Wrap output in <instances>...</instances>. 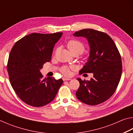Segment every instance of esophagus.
Segmentation results:
<instances>
[{
    "instance_id": "esophagus-1",
    "label": "esophagus",
    "mask_w": 133,
    "mask_h": 133,
    "mask_svg": "<svg viewBox=\"0 0 133 133\" xmlns=\"http://www.w3.org/2000/svg\"><path fill=\"white\" fill-rule=\"evenodd\" d=\"M63 80H64V81H67V80H71V78L63 77Z\"/></svg>"
}]
</instances>
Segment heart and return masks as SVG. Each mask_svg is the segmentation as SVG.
I'll return each mask as SVG.
<instances>
[{
  "instance_id": "1",
  "label": "heart",
  "mask_w": 133,
  "mask_h": 133,
  "mask_svg": "<svg viewBox=\"0 0 133 133\" xmlns=\"http://www.w3.org/2000/svg\"><path fill=\"white\" fill-rule=\"evenodd\" d=\"M67 47L71 54L77 53L78 55L82 54L84 51L85 47L82 42L77 40H70L67 44ZM73 69V67L63 66L60 69V71L63 75L68 76L70 75V69Z\"/></svg>"
}]
</instances>
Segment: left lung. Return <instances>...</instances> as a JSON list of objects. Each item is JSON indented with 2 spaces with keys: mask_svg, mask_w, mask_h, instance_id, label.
Wrapping results in <instances>:
<instances>
[{
  "mask_svg": "<svg viewBox=\"0 0 133 133\" xmlns=\"http://www.w3.org/2000/svg\"><path fill=\"white\" fill-rule=\"evenodd\" d=\"M75 36L88 40L90 56L80 74H93L90 81L78 78L80 86L77 98L85 104L95 105L111 97L120 82L122 73L120 54L112 39L106 33L91 29L76 31Z\"/></svg>",
  "mask_w": 133,
  "mask_h": 133,
  "instance_id": "1",
  "label": "left lung"
}]
</instances>
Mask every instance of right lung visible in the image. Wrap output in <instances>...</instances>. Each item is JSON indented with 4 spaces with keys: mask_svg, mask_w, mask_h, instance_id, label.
Returning a JSON list of instances; mask_svg holds the SVG:
<instances>
[{
    "mask_svg": "<svg viewBox=\"0 0 133 133\" xmlns=\"http://www.w3.org/2000/svg\"><path fill=\"white\" fill-rule=\"evenodd\" d=\"M63 33H33L18 40L9 57L7 69L10 84L18 97L33 107L49 104L57 94L63 80L43 78L40 72L50 62L55 44Z\"/></svg>",
    "mask_w": 133,
    "mask_h": 133,
    "instance_id": "obj_1",
    "label": "right lung"
}]
</instances>
